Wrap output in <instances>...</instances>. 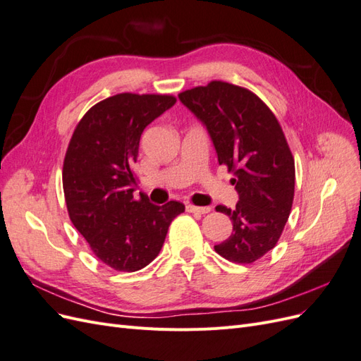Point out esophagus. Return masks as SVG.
I'll return each instance as SVG.
<instances>
[{"label":"esophagus","mask_w":361,"mask_h":361,"mask_svg":"<svg viewBox=\"0 0 361 361\" xmlns=\"http://www.w3.org/2000/svg\"><path fill=\"white\" fill-rule=\"evenodd\" d=\"M185 207H187V211L191 212V214H207V212H211L209 206H194V204L188 203Z\"/></svg>","instance_id":"34e87169"}]
</instances>
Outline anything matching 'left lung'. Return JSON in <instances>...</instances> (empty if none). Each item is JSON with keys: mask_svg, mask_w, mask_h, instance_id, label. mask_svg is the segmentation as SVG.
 <instances>
[{"mask_svg": "<svg viewBox=\"0 0 361 361\" xmlns=\"http://www.w3.org/2000/svg\"><path fill=\"white\" fill-rule=\"evenodd\" d=\"M180 102L209 134L218 162L233 173L239 200L231 216L233 232L215 251L236 264H251L276 247L289 218L295 162L276 116L244 87L212 81L182 92Z\"/></svg>", "mask_w": 361, "mask_h": 361, "instance_id": "obj_1", "label": "left lung"}]
</instances>
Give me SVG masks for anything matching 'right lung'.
<instances>
[{
	"instance_id": "obj_1",
	"label": "right lung",
	"mask_w": 361,
	"mask_h": 361,
	"mask_svg": "<svg viewBox=\"0 0 361 361\" xmlns=\"http://www.w3.org/2000/svg\"><path fill=\"white\" fill-rule=\"evenodd\" d=\"M176 104L169 94L120 93L92 106L76 125L63 164L71 221L94 256L116 271L147 267L162 248L179 202L157 206L134 199L140 137Z\"/></svg>"
}]
</instances>
